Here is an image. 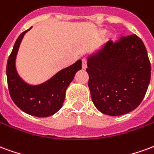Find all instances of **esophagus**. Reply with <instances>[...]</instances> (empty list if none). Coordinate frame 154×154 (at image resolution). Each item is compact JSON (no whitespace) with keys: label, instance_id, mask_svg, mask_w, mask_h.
<instances>
[{"label":"esophagus","instance_id":"34e87169","mask_svg":"<svg viewBox=\"0 0 154 154\" xmlns=\"http://www.w3.org/2000/svg\"><path fill=\"white\" fill-rule=\"evenodd\" d=\"M82 69H86L87 68V59L86 58H83L82 61Z\"/></svg>","mask_w":154,"mask_h":154}]
</instances>
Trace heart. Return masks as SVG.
<instances>
[{
  "label": "heart",
  "instance_id": "b5f03b06",
  "mask_svg": "<svg viewBox=\"0 0 154 154\" xmlns=\"http://www.w3.org/2000/svg\"><path fill=\"white\" fill-rule=\"evenodd\" d=\"M107 33L106 29H99L98 31L97 32V37H102L104 35H106ZM116 35L115 33H112V32H110L108 33L106 35V41L107 43H111V42H114L116 40Z\"/></svg>",
  "mask_w": 154,
  "mask_h": 154
}]
</instances>
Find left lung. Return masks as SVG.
I'll list each match as a JSON object with an SVG mask.
<instances>
[{"label": "left lung", "instance_id": "left-lung-1", "mask_svg": "<svg viewBox=\"0 0 154 154\" xmlns=\"http://www.w3.org/2000/svg\"><path fill=\"white\" fill-rule=\"evenodd\" d=\"M88 87L95 106L108 116H122L141 103L149 87L151 65L137 35L106 43L87 58Z\"/></svg>", "mask_w": 154, "mask_h": 154}]
</instances>
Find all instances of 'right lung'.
<instances>
[{"label":"right lung","mask_w":154,"mask_h":154,"mask_svg":"<svg viewBox=\"0 0 154 154\" xmlns=\"http://www.w3.org/2000/svg\"><path fill=\"white\" fill-rule=\"evenodd\" d=\"M30 29L20 34L9 56L6 65L9 92L14 103L24 112L37 117H48L61 109L67 87L82 68V60L59 71L44 83L35 86L26 83L16 71L15 58L22 38Z\"/></svg>","instance_id":"obj_1"}]
</instances>
